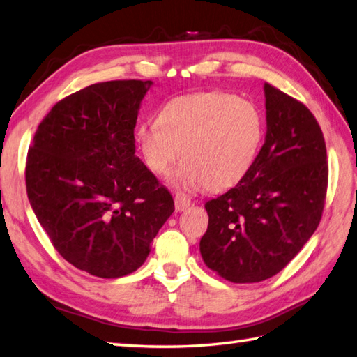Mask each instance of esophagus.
I'll return each instance as SVG.
<instances>
[{
	"instance_id": "obj_1",
	"label": "esophagus",
	"mask_w": 357,
	"mask_h": 357,
	"mask_svg": "<svg viewBox=\"0 0 357 357\" xmlns=\"http://www.w3.org/2000/svg\"><path fill=\"white\" fill-rule=\"evenodd\" d=\"M174 204H176V211L181 212V211H186L189 206H191V200L186 199L185 195H176V199H174Z\"/></svg>"
}]
</instances>
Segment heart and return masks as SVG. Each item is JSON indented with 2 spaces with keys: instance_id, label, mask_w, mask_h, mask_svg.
Returning a JSON list of instances; mask_svg holds the SVG:
<instances>
[{
  "instance_id": "heart-1",
  "label": "heart",
  "mask_w": 357,
  "mask_h": 357,
  "mask_svg": "<svg viewBox=\"0 0 357 357\" xmlns=\"http://www.w3.org/2000/svg\"><path fill=\"white\" fill-rule=\"evenodd\" d=\"M263 136L264 116L253 102L209 91L166 102L157 122L139 126L136 142L155 174L168 172L183 154L168 183L180 192H195L204 186L221 191L243 180Z\"/></svg>"
}]
</instances>
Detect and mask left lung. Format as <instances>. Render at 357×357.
<instances>
[{"mask_svg":"<svg viewBox=\"0 0 357 357\" xmlns=\"http://www.w3.org/2000/svg\"><path fill=\"white\" fill-rule=\"evenodd\" d=\"M266 139L238 185L204 204L200 253L226 281L259 282L281 272L318 227L328 165L321 126L305 105L264 84Z\"/></svg>","mask_w":357,"mask_h":357,"instance_id":"1","label":"left lung"}]
</instances>
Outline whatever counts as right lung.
<instances>
[{"label":"right lung","instance_id":"right-lung-1","mask_svg":"<svg viewBox=\"0 0 357 357\" xmlns=\"http://www.w3.org/2000/svg\"><path fill=\"white\" fill-rule=\"evenodd\" d=\"M151 81L86 86L39 123L27 197L44 231L79 271L114 280L145 263L174 212L168 189L136 155L137 114Z\"/></svg>","mask_w":357,"mask_h":357}]
</instances>
